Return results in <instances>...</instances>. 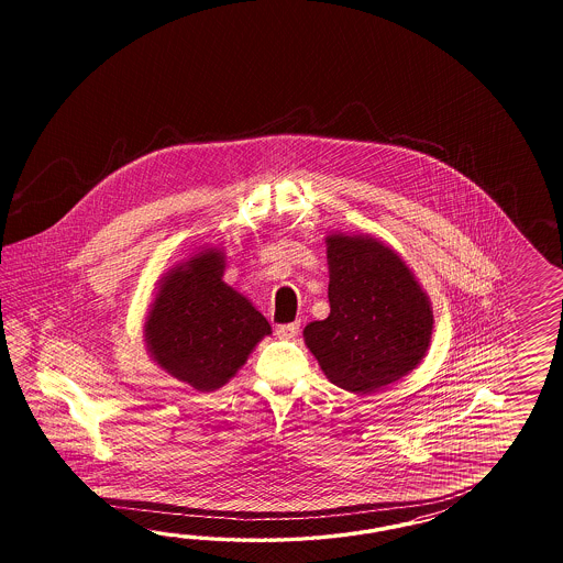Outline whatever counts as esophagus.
I'll list each match as a JSON object with an SVG mask.
<instances>
[{"label":"esophagus","instance_id":"34e87169","mask_svg":"<svg viewBox=\"0 0 563 563\" xmlns=\"http://www.w3.org/2000/svg\"><path fill=\"white\" fill-rule=\"evenodd\" d=\"M299 334V324H280L276 325V336L283 341H290Z\"/></svg>","mask_w":563,"mask_h":563}]
</instances>
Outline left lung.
Returning a JSON list of instances; mask_svg holds the SVG:
<instances>
[{
  "instance_id": "8db88e82",
  "label": "left lung",
  "mask_w": 563,
  "mask_h": 563,
  "mask_svg": "<svg viewBox=\"0 0 563 563\" xmlns=\"http://www.w3.org/2000/svg\"><path fill=\"white\" fill-rule=\"evenodd\" d=\"M330 316L303 330L307 349L342 390L372 394L426 357L433 309L407 262L379 239L325 238Z\"/></svg>"
}]
</instances>
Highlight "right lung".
<instances>
[{"mask_svg": "<svg viewBox=\"0 0 563 563\" xmlns=\"http://www.w3.org/2000/svg\"><path fill=\"white\" fill-rule=\"evenodd\" d=\"M224 252L208 247L158 280L144 322L154 363L200 393L222 388L273 334L247 297L222 280Z\"/></svg>", "mask_w": 563, "mask_h": 563, "instance_id": "obj_1", "label": "right lung"}]
</instances>
